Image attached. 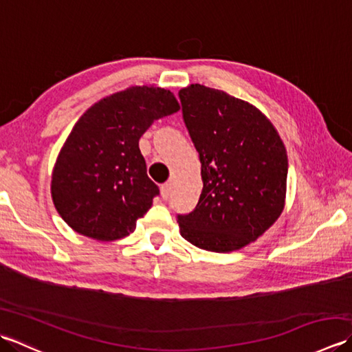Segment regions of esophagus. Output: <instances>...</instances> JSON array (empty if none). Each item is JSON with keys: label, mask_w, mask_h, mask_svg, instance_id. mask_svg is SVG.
Here are the masks:
<instances>
[{"label": "esophagus", "mask_w": 352, "mask_h": 352, "mask_svg": "<svg viewBox=\"0 0 352 352\" xmlns=\"http://www.w3.org/2000/svg\"><path fill=\"white\" fill-rule=\"evenodd\" d=\"M170 192H172V184L170 183H164L162 186V198L163 199H168L169 195H170Z\"/></svg>", "instance_id": "34e87169"}]
</instances>
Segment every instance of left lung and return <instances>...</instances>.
Segmentation results:
<instances>
[{
  "instance_id": "left-lung-1",
  "label": "left lung",
  "mask_w": 352,
  "mask_h": 352,
  "mask_svg": "<svg viewBox=\"0 0 352 352\" xmlns=\"http://www.w3.org/2000/svg\"><path fill=\"white\" fill-rule=\"evenodd\" d=\"M178 96L203 178L197 207L177 216L180 233L206 251L241 250L283 212L286 148L271 121L250 102L201 85L182 89Z\"/></svg>"
}]
</instances>
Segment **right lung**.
<instances>
[{
  "label": "right lung",
  "mask_w": 352,
  "mask_h": 352,
  "mask_svg": "<svg viewBox=\"0 0 352 352\" xmlns=\"http://www.w3.org/2000/svg\"><path fill=\"white\" fill-rule=\"evenodd\" d=\"M180 110L174 94L133 86L81 116L57 157L51 195L77 233L110 242L133 233L159 195L146 175L139 139L157 119Z\"/></svg>",
  "instance_id": "obj_1"
}]
</instances>
